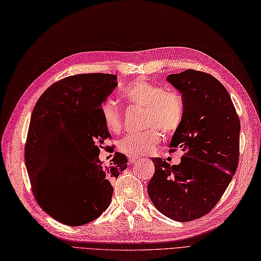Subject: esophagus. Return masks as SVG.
<instances>
[{
	"mask_svg": "<svg viewBox=\"0 0 261 261\" xmlns=\"http://www.w3.org/2000/svg\"><path fill=\"white\" fill-rule=\"evenodd\" d=\"M127 160H128V163H129V164H133V163H135V162L139 161L140 158H139V156H135V155H128V156H127Z\"/></svg>",
	"mask_w": 261,
	"mask_h": 261,
	"instance_id": "obj_1",
	"label": "esophagus"
}]
</instances>
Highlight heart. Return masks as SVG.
Listing matches in <instances>:
<instances>
[{
  "mask_svg": "<svg viewBox=\"0 0 261 261\" xmlns=\"http://www.w3.org/2000/svg\"><path fill=\"white\" fill-rule=\"evenodd\" d=\"M122 96L130 105L145 110L142 132L125 135L118 141V149L129 155L146 154L153 151L162 141V133L173 136L180 128L185 118V101L177 91H167L160 84L143 79L134 81L122 91ZM101 116L106 127L118 133L123 127V114L112 98L101 103Z\"/></svg>",
  "mask_w": 261,
  "mask_h": 261,
  "instance_id": "1",
  "label": "heart"
}]
</instances>
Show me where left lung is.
Instances as JSON below:
<instances>
[{"label":"left lung","mask_w":261,"mask_h":261,"mask_svg":"<svg viewBox=\"0 0 261 261\" xmlns=\"http://www.w3.org/2000/svg\"><path fill=\"white\" fill-rule=\"evenodd\" d=\"M185 101V118L170 141V151H184L170 166L154 158L155 172L148 194L155 207L176 221H191L208 214L221 199L240 156V119L219 81L203 71L188 69L170 74Z\"/></svg>","instance_id":"obj_1"}]
</instances>
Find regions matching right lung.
Masks as SVG:
<instances>
[{
    "instance_id": "obj_1",
    "label": "right lung",
    "mask_w": 261,
    "mask_h": 261,
    "mask_svg": "<svg viewBox=\"0 0 261 261\" xmlns=\"http://www.w3.org/2000/svg\"><path fill=\"white\" fill-rule=\"evenodd\" d=\"M116 84V75L108 73L61 79L42 94L32 111L24 147L32 193L45 213L67 226H82L99 217L111 202L112 179L127 167L126 156L118 152L109 167L99 160L100 149L111 148L103 147L111 135L100 108ZM46 174L51 181L70 178L82 185L87 199L79 204L54 200L42 186Z\"/></svg>"
}]
</instances>
